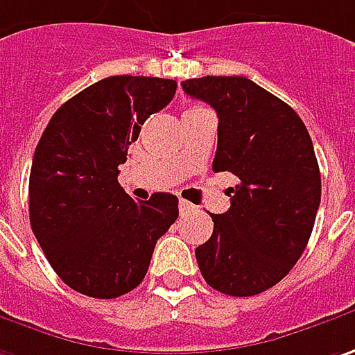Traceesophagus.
I'll return each instance as SVG.
<instances>
[{
  "label": "esophagus",
  "mask_w": 355,
  "mask_h": 355,
  "mask_svg": "<svg viewBox=\"0 0 355 355\" xmlns=\"http://www.w3.org/2000/svg\"><path fill=\"white\" fill-rule=\"evenodd\" d=\"M194 208V205H191L189 200H180L178 202V210H180V214H187V212H191Z\"/></svg>",
  "instance_id": "obj_1"
}]
</instances>
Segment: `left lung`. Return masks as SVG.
I'll list each match as a JSON object with an SVG mask.
<instances>
[{
    "mask_svg": "<svg viewBox=\"0 0 355 355\" xmlns=\"http://www.w3.org/2000/svg\"><path fill=\"white\" fill-rule=\"evenodd\" d=\"M182 91L218 115L212 171L239 177L230 208L194 254L202 278L228 296H256L278 284L304 252L322 180L298 113L246 77H198Z\"/></svg>",
    "mask_w": 355,
    "mask_h": 355,
    "instance_id": "left-lung-1",
    "label": "left lung"
}]
</instances>
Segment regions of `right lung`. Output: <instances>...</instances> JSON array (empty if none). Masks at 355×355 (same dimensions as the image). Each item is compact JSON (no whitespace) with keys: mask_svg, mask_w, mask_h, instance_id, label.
Returning <instances> with one entry per match:
<instances>
[{"mask_svg":"<svg viewBox=\"0 0 355 355\" xmlns=\"http://www.w3.org/2000/svg\"><path fill=\"white\" fill-rule=\"evenodd\" d=\"M177 81L115 75L63 103L39 139L29 175V220L65 284L119 298L147 274L157 240L178 216L175 194L132 200L119 164L141 125L175 97Z\"/></svg>","mask_w":355,"mask_h":355,"instance_id":"obj_1","label":"right lung"}]
</instances>
